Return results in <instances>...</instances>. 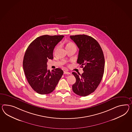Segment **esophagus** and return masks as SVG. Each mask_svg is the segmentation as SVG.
I'll list each match as a JSON object with an SVG mask.
<instances>
[{
  "mask_svg": "<svg viewBox=\"0 0 132 132\" xmlns=\"http://www.w3.org/2000/svg\"><path fill=\"white\" fill-rule=\"evenodd\" d=\"M64 74H71V73H70V72H68V71H64Z\"/></svg>",
  "mask_w": 132,
  "mask_h": 132,
  "instance_id": "34e87169",
  "label": "esophagus"
}]
</instances>
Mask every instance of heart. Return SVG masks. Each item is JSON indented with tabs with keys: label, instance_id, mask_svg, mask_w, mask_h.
<instances>
[{
	"label": "heart",
	"instance_id": "b5f03b06",
	"mask_svg": "<svg viewBox=\"0 0 132 132\" xmlns=\"http://www.w3.org/2000/svg\"><path fill=\"white\" fill-rule=\"evenodd\" d=\"M75 46V45L72 42H68L67 43V44L66 45V48H68L72 47H74ZM57 48V47L56 48V49Z\"/></svg>",
	"mask_w": 132,
	"mask_h": 132
}]
</instances>
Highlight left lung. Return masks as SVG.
Listing matches in <instances>:
<instances>
[{"mask_svg":"<svg viewBox=\"0 0 132 132\" xmlns=\"http://www.w3.org/2000/svg\"><path fill=\"white\" fill-rule=\"evenodd\" d=\"M70 37L79 48L77 63L83 68V73L73 72L76 79L72 86L75 93L85 97L93 93L101 82L104 74L105 59L100 45L87 35H72Z\"/></svg>","mask_w":132,"mask_h":132,"instance_id":"1","label":"left lung"}]
</instances>
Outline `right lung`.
<instances>
[{
    "label": "right lung",
    "mask_w": 132,
    "mask_h": 132,
    "mask_svg": "<svg viewBox=\"0 0 132 132\" xmlns=\"http://www.w3.org/2000/svg\"><path fill=\"white\" fill-rule=\"evenodd\" d=\"M64 37L48 35L38 37L25 52L23 61L24 73L30 87L40 94L54 91L64 73L60 68L50 72L47 68L48 59H53L54 47Z\"/></svg>",
    "instance_id": "1"
}]
</instances>
